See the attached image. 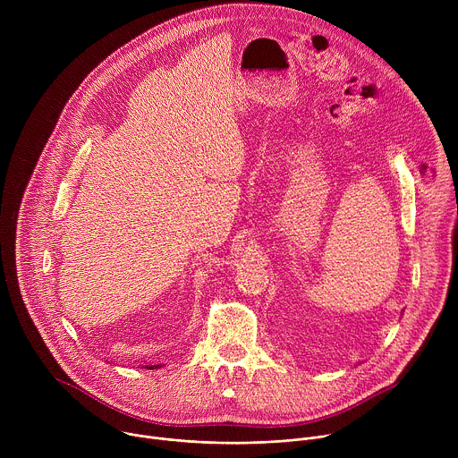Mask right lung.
Here are the masks:
<instances>
[{
	"label": "right lung",
	"instance_id": "right-lung-1",
	"mask_svg": "<svg viewBox=\"0 0 458 458\" xmlns=\"http://www.w3.org/2000/svg\"><path fill=\"white\" fill-rule=\"evenodd\" d=\"M147 368H148V369H154V368H159V364H157V366H147Z\"/></svg>",
	"mask_w": 458,
	"mask_h": 458
}]
</instances>
